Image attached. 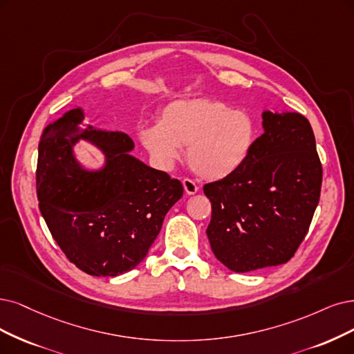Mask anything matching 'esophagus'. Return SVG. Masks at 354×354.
Instances as JSON below:
<instances>
[{
    "label": "esophagus",
    "mask_w": 354,
    "mask_h": 354,
    "mask_svg": "<svg viewBox=\"0 0 354 354\" xmlns=\"http://www.w3.org/2000/svg\"><path fill=\"white\" fill-rule=\"evenodd\" d=\"M182 184H184V189H185V192L188 195H192L195 192H198V189H200L198 185L195 184V182L192 179H189V178H185L184 180H182Z\"/></svg>",
    "instance_id": "1"
}]
</instances>
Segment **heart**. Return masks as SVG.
I'll use <instances>...</instances> for the list:
<instances>
[{"label": "heart", "mask_w": 354, "mask_h": 354, "mask_svg": "<svg viewBox=\"0 0 354 354\" xmlns=\"http://www.w3.org/2000/svg\"><path fill=\"white\" fill-rule=\"evenodd\" d=\"M138 138L160 169L170 170L187 146V160L195 174L221 179L242 166L250 156L257 124L251 113L232 109L213 99L178 100L159 115V124L138 129Z\"/></svg>", "instance_id": "heart-1"}]
</instances>
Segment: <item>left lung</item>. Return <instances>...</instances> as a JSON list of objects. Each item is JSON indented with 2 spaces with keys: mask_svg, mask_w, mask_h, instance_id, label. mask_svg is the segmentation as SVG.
<instances>
[{
  "mask_svg": "<svg viewBox=\"0 0 354 354\" xmlns=\"http://www.w3.org/2000/svg\"><path fill=\"white\" fill-rule=\"evenodd\" d=\"M264 134L241 167L204 185L212 201L207 236L216 258L234 272L289 261L319 203L322 165L304 115L263 113Z\"/></svg>",
  "mask_w": 354,
  "mask_h": 354,
  "instance_id": "8db88e82",
  "label": "left lung"
}]
</instances>
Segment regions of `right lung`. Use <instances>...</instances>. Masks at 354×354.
Here are the masks:
<instances>
[{
  "mask_svg": "<svg viewBox=\"0 0 354 354\" xmlns=\"http://www.w3.org/2000/svg\"><path fill=\"white\" fill-rule=\"evenodd\" d=\"M82 109L50 122L39 141L36 194L46 226L77 268L115 277L136 268L159 234L166 213L182 195L180 180L129 156L124 133L82 129ZM83 138L107 154V166L87 173L72 146Z\"/></svg>",
  "mask_w": 354,
  "mask_h": 354,
  "instance_id": "right-lung-1",
  "label": "right lung"
}]
</instances>
